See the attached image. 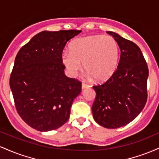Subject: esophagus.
I'll return each mask as SVG.
<instances>
[{
  "instance_id": "34e87169",
  "label": "esophagus",
  "mask_w": 159,
  "mask_h": 159,
  "mask_svg": "<svg viewBox=\"0 0 159 159\" xmlns=\"http://www.w3.org/2000/svg\"><path fill=\"white\" fill-rule=\"evenodd\" d=\"M90 87V85L89 84H86V83H82V85H81V87H82V89H84V88H87V87Z\"/></svg>"
}]
</instances>
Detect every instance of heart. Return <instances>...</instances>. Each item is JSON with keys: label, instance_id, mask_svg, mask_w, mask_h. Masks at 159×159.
<instances>
[{"label": "heart", "instance_id": "b5f03b06", "mask_svg": "<svg viewBox=\"0 0 159 159\" xmlns=\"http://www.w3.org/2000/svg\"><path fill=\"white\" fill-rule=\"evenodd\" d=\"M62 61L69 73L75 75L82 68L97 81L109 79L119 64L120 48L110 36H90L74 40L69 45Z\"/></svg>", "mask_w": 159, "mask_h": 159}]
</instances>
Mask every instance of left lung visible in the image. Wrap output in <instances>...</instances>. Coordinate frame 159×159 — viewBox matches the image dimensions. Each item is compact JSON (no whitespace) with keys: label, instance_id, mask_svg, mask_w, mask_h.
<instances>
[{"label":"left lung","instance_id":"1","mask_svg":"<svg viewBox=\"0 0 159 159\" xmlns=\"http://www.w3.org/2000/svg\"><path fill=\"white\" fill-rule=\"evenodd\" d=\"M120 49L115 73L102 84L93 86L92 106L95 121L107 129L127 125L143 110L147 100L149 69L139 47L116 33L107 31Z\"/></svg>","mask_w":159,"mask_h":159}]
</instances>
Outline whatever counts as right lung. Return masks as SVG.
I'll return each instance as SVG.
<instances>
[{"label": "right lung", "mask_w": 159, "mask_h": 159, "mask_svg": "<svg viewBox=\"0 0 159 159\" xmlns=\"http://www.w3.org/2000/svg\"><path fill=\"white\" fill-rule=\"evenodd\" d=\"M81 32H40L16 57L10 78L15 106L21 119L36 130H54L68 121L81 82L66 76L62 54L67 42Z\"/></svg>", "instance_id": "right-lung-1"}]
</instances>
